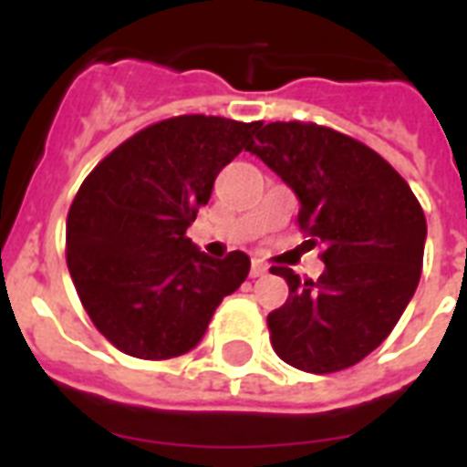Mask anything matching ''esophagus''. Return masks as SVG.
<instances>
[{
  "label": "esophagus",
  "mask_w": 467,
  "mask_h": 467,
  "mask_svg": "<svg viewBox=\"0 0 467 467\" xmlns=\"http://www.w3.org/2000/svg\"><path fill=\"white\" fill-rule=\"evenodd\" d=\"M266 271H269V266H266L264 262H259V259H254V262H252V269H249V274H252V278H259V276H264Z\"/></svg>",
  "instance_id": "1"
}]
</instances>
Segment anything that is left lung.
I'll use <instances>...</instances> for the list:
<instances>
[{
	"label": "left lung",
	"instance_id": "left-lung-1",
	"mask_svg": "<svg viewBox=\"0 0 467 467\" xmlns=\"http://www.w3.org/2000/svg\"><path fill=\"white\" fill-rule=\"evenodd\" d=\"M247 150L300 201L298 223L325 244V271L288 281V300L269 312L271 347L306 373L348 368L380 347L420 284L427 220L412 189L363 142L315 123L256 128Z\"/></svg>",
	"mask_w": 467,
	"mask_h": 467
}]
</instances>
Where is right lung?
<instances>
[{"instance_id": "right-lung-1", "label": "right lung", "mask_w": 467, "mask_h": 467, "mask_svg": "<svg viewBox=\"0 0 467 467\" xmlns=\"http://www.w3.org/2000/svg\"><path fill=\"white\" fill-rule=\"evenodd\" d=\"M259 123L176 116L135 133L94 167L67 215V269L97 329L123 354L174 358L203 339L249 256L213 259L186 237L220 169Z\"/></svg>"}]
</instances>
